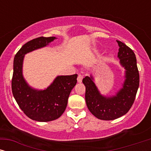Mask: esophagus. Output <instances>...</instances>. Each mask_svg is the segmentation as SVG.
<instances>
[{
	"instance_id": "esophagus-1",
	"label": "esophagus",
	"mask_w": 151,
	"mask_h": 151,
	"mask_svg": "<svg viewBox=\"0 0 151 151\" xmlns=\"http://www.w3.org/2000/svg\"><path fill=\"white\" fill-rule=\"evenodd\" d=\"M82 79H83V76H81V75H78V78H77L78 83H81L82 81Z\"/></svg>"
}]
</instances>
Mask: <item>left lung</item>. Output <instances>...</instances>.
Wrapping results in <instances>:
<instances>
[{
    "mask_svg": "<svg viewBox=\"0 0 151 151\" xmlns=\"http://www.w3.org/2000/svg\"><path fill=\"white\" fill-rule=\"evenodd\" d=\"M119 46L117 58L124 69V81L122 88L113 96L101 94L91 75L83 78L86 87L85 100L90 112L102 120H113L125 115L135 101L139 84L137 60L133 50L121 41L117 40Z\"/></svg>",
    "mask_w": 151,
    "mask_h": 151,
    "instance_id": "left-lung-1",
    "label": "left lung"
}]
</instances>
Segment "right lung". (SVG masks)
Returning a JSON list of instances; mask_svg holds the SVG:
<instances>
[{
	"label": "right lung",
	"mask_w": 151,
	"mask_h": 151,
	"mask_svg": "<svg viewBox=\"0 0 151 151\" xmlns=\"http://www.w3.org/2000/svg\"><path fill=\"white\" fill-rule=\"evenodd\" d=\"M56 38L33 39L24 44L14 57L12 93L21 110L33 120L49 122L60 117L67 106L70 93L77 83V74L58 76L48 87L39 90L29 85L24 79L22 73L24 55L47 47Z\"/></svg>",
	"instance_id": "1"
}]
</instances>
